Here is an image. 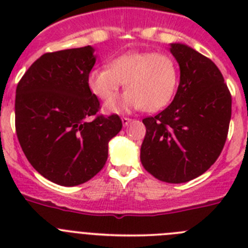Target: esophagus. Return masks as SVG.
<instances>
[{
	"label": "esophagus",
	"instance_id": "34e87169",
	"mask_svg": "<svg viewBox=\"0 0 248 248\" xmlns=\"http://www.w3.org/2000/svg\"><path fill=\"white\" fill-rule=\"evenodd\" d=\"M130 122H131L130 118H126V117H123V118H122V123H123V125H124V126L128 125V124H129V123H130Z\"/></svg>",
	"mask_w": 248,
	"mask_h": 248
}]
</instances>
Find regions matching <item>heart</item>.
<instances>
[{
	"mask_svg": "<svg viewBox=\"0 0 248 248\" xmlns=\"http://www.w3.org/2000/svg\"><path fill=\"white\" fill-rule=\"evenodd\" d=\"M124 82L128 91L120 100L108 103L107 111L160 110L176 91V62L166 53L129 52L111 59L109 67L94 68L88 74L89 89L105 102L117 97Z\"/></svg>",
	"mask_w": 248,
	"mask_h": 248,
	"instance_id": "b5f03b06",
	"label": "heart"
}]
</instances>
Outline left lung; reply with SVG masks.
<instances>
[{
    "label": "left lung",
    "mask_w": 248,
    "mask_h": 248,
    "mask_svg": "<svg viewBox=\"0 0 248 248\" xmlns=\"http://www.w3.org/2000/svg\"><path fill=\"white\" fill-rule=\"evenodd\" d=\"M170 52L180 67L179 88L168 108L143 119L140 160L157 180L180 184L202 175L220 156L232 99L211 59L181 43H171Z\"/></svg>",
    "instance_id": "obj_1"
}]
</instances>
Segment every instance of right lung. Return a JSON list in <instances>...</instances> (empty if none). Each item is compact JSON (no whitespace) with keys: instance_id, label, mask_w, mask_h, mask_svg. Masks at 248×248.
Here are the masks:
<instances>
[{"instance_id":"obj_1","label":"right lung","mask_w":248,"mask_h":248,"mask_svg":"<svg viewBox=\"0 0 248 248\" xmlns=\"http://www.w3.org/2000/svg\"><path fill=\"white\" fill-rule=\"evenodd\" d=\"M93 53L91 46L45 53L16 89L19 145L39 174L62 186L95 176L108 159L109 140L123 126L117 114H97L100 103L88 87Z\"/></svg>"}]
</instances>
